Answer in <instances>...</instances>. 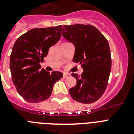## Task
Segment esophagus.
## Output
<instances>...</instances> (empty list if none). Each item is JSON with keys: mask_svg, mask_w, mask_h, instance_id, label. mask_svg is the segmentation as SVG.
I'll return each mask as SVG.
<instances>
[{"mask_svg": "<svg viewBox=\"0 0 134 134\" xmlns=\"http://www.w3.org/2000/svg\"><path fill=\"white\" fill-rule=\"evenodd\" d=\"M71 76V74L69 73H64L63 74V78H65V79H67V78Z\"/></svg>", "mask_w": 134, "mask_h": 134, "instance_id": "1", "label": "esophagus"}]
</instances>
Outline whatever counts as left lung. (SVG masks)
I'll use <instances>...</instances> for the list:
<instances>
[{
  "label": "left lung",
  "instance_id": "1",
  "mask_svg": "<svg viewBox=\"0 0 134 134\" xmlns=\"http://www.w3.org/2000/svg\"><path fill=\"white\" fill-rule=\"evenodd\" d=\"M63 36L74 45L73 61L83 69L81 76L71 74L76 85L69 89V94L78 102L93 103L102 97L108 85L111 69L108 41L92 25H64Z\"/></svg>",
  "mask_w": 134,
  "mask_h": 134
}]
</instances>
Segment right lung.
<instances>
[{"label":"right lung","mask_w":134,"mask_h":134,"mask_svg":"<svg viewBox=\"0 0 134 134\" xmlns=\"http://www.w3.org/2000/svg\"><path fill=\"white\" fill-rule=\"evenodd\" d=\"M61 31V25L31 29L14 44L9 60L12 79L19 94L27 102L38 103L47 99L55 83L63 77L60 71L50 74L40 65L49 48L60 39Z\"/></svg>","instance_id":"obj_1"}]
</instances>
